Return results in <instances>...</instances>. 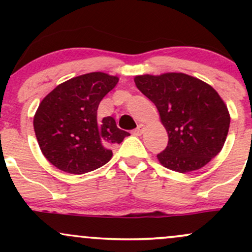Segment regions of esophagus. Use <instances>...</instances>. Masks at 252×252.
Instances as JSON below:
<instances>
[{"label": "esophagus", "mask_w": 252, "mask_h": 252, "mask_svg": "<svg viewBox=\"0 0 252 252\" xmlns=\"http://www.w3.org/2000/svg\"><path fill=\"white\" fill-rule=\"evenodd\" d=\"M143 131H144V126H143V124H138L137 128H136L134 131H132V134L136 135V136H141L143 134Z\"/></svg>", "instance_id": "esophagus-1"}]
</instances>
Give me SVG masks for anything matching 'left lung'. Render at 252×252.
<instances>
[{
	"instance_id": "obj_1",
	"label": "left lung",
	"mask_w": 252,
	"mask_h": 252,
	"mask_svg": "<svg viewBox=\"0 0 252 252\" xmlns=\"http://www.w3.org/2000/svg\"><path fill=\"white\" fill-rule=\"evenodd\" d=\"M135 84L158 110L168 134L158 160L179 173L200 169L219 154L228 132L230 114L212 86L185 73L136 76Z\"/></svg>"
}]
</instances>
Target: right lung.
I'll list each match as a JSON object with an SVG mask.
<instances>
[{"mask_svg": "<svg viewBox=\"0 0 252 252\" xmlns=\"http://www.w3.org/2000/svg\"><path fill=\"white\" fill-rule=\"evenodd\" d=\"M118 77L91 72L58 85L39 104L34 131L43 156L58 169L84 174L108 163L111 147L129 132L117 128L111 116L97 118L103 97Z\"/></svg>", "mask_w": 252, "mask_h": 252, "instance_id": "1", "label": "right lung"}]
</instances>
